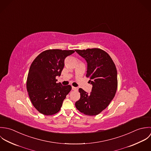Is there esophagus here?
Masks as SVG:
<instances>
[{
  "label": "esophagus",
  "mask_w": 151,
  "mask_h": 151,
  "mask_svg": "<svg viewBox=\"0 0 151 151\" xmlns=\"http://www.w3.org/2000/svg\"><path fill=\"white\" fill-rule=\"evenodd\" d=\"M72 90H73V91H78V88H75V87H73V86H72Z\"/></svg>",
  "instance_id": "obj_1"
}]
</instances>
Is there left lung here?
<instances>
[{
  "mask_svg": "<svg viewBox=\"0 0 151 151\" xmlns=\"http://www.w3.org/2000/svg\"><path fill=\"white\" fill-rule=\"evenodd\" d=\"M88 63L86 77L93 85L90 94L79 89L80 99L76 109L87 116H96L104 110L115 96L117 85V71L110 56L100 48L75 50Z\"/></svg>",
  "mask_w": 151,
  "mask_h": 151,
  "instance_id": "8db88e82",
  "label": "left lung"
}]
</instances>
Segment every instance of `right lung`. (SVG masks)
Segmentation results:
<instances>
[{"mask_svg": "<svg viewBox=\"0 0 151 151\" xmlns=\"http://www.w3.org/2000/svg\"><path fill=\"white\" fill-rule=\"evenodd\" d=\"M73 50H48L40 54L31 64L27 79V90L34 107L45 116L60 111L63 101L72 89L70 85L56 83L65 58Z\"/></svg>", "mask_w": 151, "mask_h": 151, "instance_id": "obj_1", "label": "right lung"}]
</instances>
